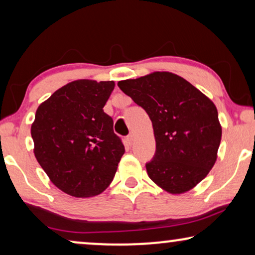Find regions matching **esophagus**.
<instances>
[{
    "label": "esophagus",
    "mask_w": 255,
    "mask_h": 255,
    "mask_svg": "<svg viewBox=\"0 0 255 255\" xmlns=\"http://www.w3.org/2000/svg\"><path fill=\"white\" fill-rule=\"evenodd\" d=\"M133 140H134V138H133V135H132V134L128 135L127 139H125V141H127L128 146H131L132 144H133Z\"/></svg>",
    "instance_id": "obj_1"
}]
</instances>
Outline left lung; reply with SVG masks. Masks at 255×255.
I'll return each mask as SVG.
<instances>
[{
	"label": "left lung",
	"instance_id": "8db88e82",
	"mask_svg": "<svg viewBox=\"0 0 255 255\" xmlns=\"http://www.w3.org/2000/svg\"><path fill=\"white\" fill-rule=\"evenodd\" d=\"M118 87L152 121L155 153L146 163L149 179L170 194L200 183L215 165L222 139L212 101L169 72L124 80Z\"/></svg>",
	"mask_w": 255,
	"mask_h": 255
}]
</instances>
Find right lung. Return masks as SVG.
<instances>
[{"mask_svg":"<svg viewBox=\"0 0 255 255\" xmlns=\"http://www.w3.org/2000/svg\"><path fill=\"white\" fill-rule=\"evenodd\" d=\"M114 81L78 80L38 107L31 135L34 156L55 187L74 197L102 193L125 148L103 111Z\"/></svg>","mask_w":255,"mask_h":255,"instance_id":"add662e5","label":"right lung"}]
</instances>
